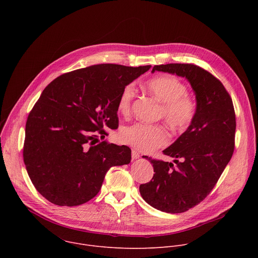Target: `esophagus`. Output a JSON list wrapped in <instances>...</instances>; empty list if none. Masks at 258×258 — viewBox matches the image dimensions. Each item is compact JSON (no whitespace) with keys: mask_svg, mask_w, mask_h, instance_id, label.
Wrapping results in <instances>:
<instances>
[{"mask_svg":"<svg viewBox=\"0 0 258 258\" xmlns=\"http://www.w3.org/2000/svg\"><path fill=\"white\" fill-rule=\"evenodd\" d=\"M140 157V154H139V152L138 151H136L135 149H133L132 150V158H133V160H135V159H138Z\"/></svg>","mask_w":258,"mask_h":258,"instance_id":"1","label":"esophagus"}]
</instances>
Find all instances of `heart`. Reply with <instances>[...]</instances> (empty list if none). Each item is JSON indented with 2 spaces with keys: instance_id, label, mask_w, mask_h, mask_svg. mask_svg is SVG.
<instances>
[{
  "instance_id": "heart-1",
  "label": "heart",
  "mask_w": 258,
  "mask_h": 258,
  "mask_svg": "<svg viewBox=\"0 0 258 258\" xmlns=\"http://www.w3.org/2000/svg\"><path fill=\"white\" fill-rule=\"evenodd\" d=\"M146 88L162 102L159 116L171 130L182 132L191 126L197 114L198 104L196 99L187 93L186 85L179 79L169 75L158 76L147 82ZM134 98V85H126L117 100V110L121 115L127 116L131 113ZM120 139L139 151L151 152L165 146L169 136L160 124L136 122L121 130Z\"/></svg>"
}]
</instances>
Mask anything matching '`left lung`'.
<instances>
[{
  "label": "left lung",
  "mask_w": 258,
  "mask_h": 258,
  "mask_svg": "<svg viewBox=\"0 0 258 258\" xmlns=\"http://www.w3.org/2000/svg\"><path fill=\"white\" fill-rule=\"evenodd\" d=\"M163 71L186 78L198 104L191 126L163 151L180 159L174 162L148 159L154 168L149 182L140 186L143 199L152 207L180 213L203 201L212 191L231 160L235 149L236 115L232 98L224 85L210 72L189 63L155 65Z\"/></svg>",
  "instance_id": "1"
}]
</instances>
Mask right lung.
<instances>
[{
    "mask_svg": "<svg viewBox=\"0 0 258 258\" xmlns=\"http://www.w3.org/2000/svg\"><path fill=\"white\" fill-rule=\"evenodd\" d=\"M151 65L98 64L58 77L28 114L23 160L38 192L59 206H78L100 191L110 167L128 164L126 146L99 142L118 127L122 89Z\"/></svg>",
    "mask_w": 258,
    "mask_h": 258,
    "instance_id": "add662e5",
    "label": "right lung"
}]
</instances>
